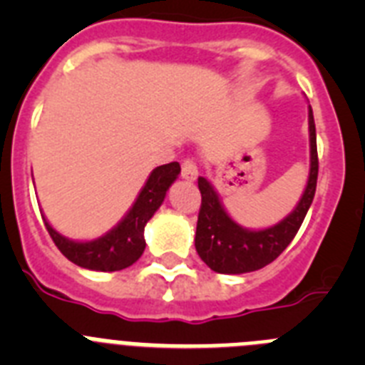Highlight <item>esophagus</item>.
Wrapping results in <instances>:
<instances>
[{
  "label": "esophagus",
  "mask_w": 365,
  "mask_h": 365,
  "mask_svg": "<svg viewBox=\"0 0 365 365\" xmlns=\"http://www.w3.org/2000/svg\"><path fill=\"white\" fill-rule=\"evenodd\" d=\"M180 175L185 177L186 180H195L199 175V168L193 159H186L182 163V170H180Z\"/></svg>",
  "instance_id": "obj_1"
}]
</instances>
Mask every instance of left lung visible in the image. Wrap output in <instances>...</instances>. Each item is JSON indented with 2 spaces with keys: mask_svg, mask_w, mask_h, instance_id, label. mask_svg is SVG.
Wrapping results in <instances>:
<instances>
[{
  "mask_svg": "<svg viewBox=\"0 0 365 365\" xmlns=\"http://www.w3.org/2000/svg\"><path fill=\"white\" fill-rule=\"evenodd\" d=\"M309 138H311V172L307 186L292 214L265 230H247L225 212L214 186L199 177L201 208L195 232V248L206 265L219 274H245L263 269L289 247L298 234L303 219L314 199L318 180V150L312 109L309 108Z\"/></svg>",
  "mask_w": 365,
  "mask_h": 365,
  "instance_id": "1",
  "label": "left lung"
}]
</instances>
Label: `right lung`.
I'll use <instances>...</instances> for the list:
<instances>
[{
    "mask_svg": "<svg viewBox=\"0 0 365 365\" xmlns=\"http://www.w3.org/2000/svg\"><path fill=\"white\" fill-rule=\"evenodd\" d=\"M180 173L179 163L163 164L155 168L148 177L143 192L138 193L137 201L131 210L118 222L117 227L108 234L93 241H71L58 234L49 222L45 221V228L53 237L58 250L74 265L100 272H115V270L128 269L143 256L146 241H144V227L151 215L159 210L166 197L168 188Z\"/></svg>",
    "mask_w": 365,
    "mask_h": 365,
    "instance_id": "1",
    "label": "right lung"
}]
</instances>
